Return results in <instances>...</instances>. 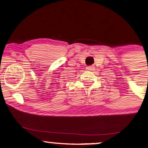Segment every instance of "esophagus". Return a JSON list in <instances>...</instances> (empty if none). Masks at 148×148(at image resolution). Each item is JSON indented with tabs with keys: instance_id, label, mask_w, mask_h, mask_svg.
Returning <instances> with one entry per match:
<instances>
[{
	"instance_id": "esophagus-1",
	"label": "esophagus",
	"mask_w": 148,
	"mask_h": 148,
	"mask_svg": "<svg viewBox=\"0 0 148 148\" xmlns=\"http://www.w3.org/2000/svg\"><path fill=\"white\" fill-rule=\"evenodd\" d=\"M86 69L88 70H92L94 69V66H88L86 68Z\"/></svg>"
}]
</instances>
